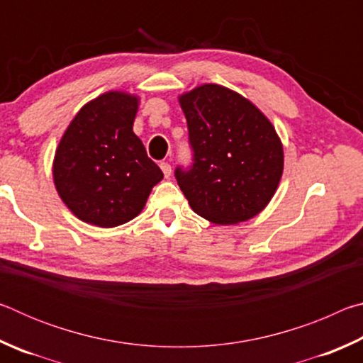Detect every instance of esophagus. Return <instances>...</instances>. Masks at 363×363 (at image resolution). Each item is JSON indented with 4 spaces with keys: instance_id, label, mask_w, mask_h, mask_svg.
Instances as JSON below:
<instances>
[{
    "instance_id": "34e87169",
    "label": "esophagus",
    "mask_w": 363,
    "mask_h": 363,
    "mask_svg": "<svg viewBox=\"0 0 363 363\" xmlns=\"http://www.w3.org/2000/svg\"><path fill=\"white\" fill-rule=\"evenodd\" d=\"M160 168H162L164 177H169L171 176V164L169 163H167V162L160 163Z\"/></svg>"
}]
</instances>
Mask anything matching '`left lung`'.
<instances>
[{"instance_id":"obj_1","label":"left lung","mask_w":363,"mask_h":363,"mask_svg":"<svg viewBox=\"0 0 363 363\" xmlns=\"http://www.w3.org/2000/svg\"><path fill=\"white\" fill-rule=\"evenodd\" d=\"M194 150L190 169L176 168L189 205L214 224L259 214L284 173V145L272 123L247 97L220 84L179 96Z\"/></svg>"}]
</instances>
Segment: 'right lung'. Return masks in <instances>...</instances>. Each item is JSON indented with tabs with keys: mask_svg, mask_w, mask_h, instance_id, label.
Instances as JSON below:
<instances>
[{
	"mask_svg": "<svg viewBox=\"0 0 363 363\" xmlns=\"http://www.w3.org/2000/svg\"><path fill=\"white\" fill-rule=\"evenodd\" d=\"M139 97L108 91L79 108L57 145L54 186L83 223L116 227L144 210L163 173L133 131Z\"/></svg>",
	"mask_w": 363,
	"mask_h": 363,
	"instance_id": "1",
	"label": "right lung"
}]
</instances>
